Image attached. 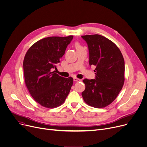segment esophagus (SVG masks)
I'll return each mask as SVG.
<instances>
[{"instance_id":"34e87169","label":"esophagus","mask_w":147,"mask_h":147,"mask_svg":"<svg viewBox=\"0 0 147 147\" xmlns=\"http://www.w3.org/2000/svg\"><path fill=\"white\" fill-rule=\"evenodd\" d=\"M74 81L75 82H80V81H81V80L80 79H78L76 78H74Z\"/></svg>"}]
</instances>
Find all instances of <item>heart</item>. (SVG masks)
<instances>
[{
	"label": "heart",
	"mask_w": 147,
	"mask_h": 147,
	"mask_svg": "<svg viewBox=\"0 0 147 147\" xmlns=\"http://www.w3.org/2000/svg\"><path fill=\"white\" fill-rule=\"evenodd\" d=\"M75 48L76 49V51H77L83 48L81 46V45L80 43H78V42L75 43Z\"/></svg>",
	"instance_id": "heart-1"
}]
</instances>
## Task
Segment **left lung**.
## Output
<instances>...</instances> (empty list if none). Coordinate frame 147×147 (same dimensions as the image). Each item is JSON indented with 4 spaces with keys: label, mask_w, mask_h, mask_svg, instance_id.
<instances>
[{
    "label": "left lung",
    "mask_w": 147,
    "mask_h": 147,
    "mask_svg": "<svg viewBox=\"0 0 147 147\" xmlns=\"http://www.w3.org/2000/svg\"><path fill=\"white\" fill-rule=\"evenodd\" d=\"M88 45L89 65L95 66V78L85 79L82 93L85 102L96 108H104L114 101L124 83L125 62L117 45L99 35L82 36Z\"/></svg>",
    "instance_id": "1"
}]
</instances>
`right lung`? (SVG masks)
<instances>
[{
	"label": "right lung",
	"mask_w": 147,
	"mask_h": 147,
	"mask_svg": "<svg viewBox=\"0 0 147 147\" xmlns=\"http://www.w3.org/2000/svg\"><path fill=\"white\" fill-rule=\"evenodd\" d=\"M52 36L43 38L29 49L24 63L26 85L31 96L42 106L53 108L62 105L73 85V78L52 72L73 39Z\"/></svg>",
	"instance_id": "1"
}]
</instances>
